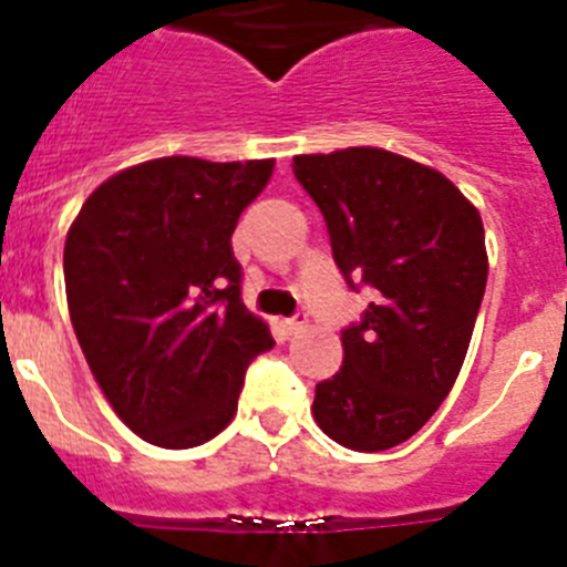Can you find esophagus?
Instances as JSON below:
<instances>
[{
    "mask_svg": "<svg viewBox=\"0 0 567 567\" xmlns=\"http://www.w3.org/2000/svg\"><path fill=\"white\" fill-rule=\"evenodd\" d=\"M307 323H309L307 312H298L295 318L284 320V329H287L289 334H298V332H303V329H307Z\"/></svg>",
    "mask_w": 567,
    "mask_h": 567,
    "instance_id": "34e87169",
    "label": "esophagus"
}]
</instances>
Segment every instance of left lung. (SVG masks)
I'll list each match as a JSON object with an SVG mask.
<instances>
[{"instance_id": "left-lung-1", "label": "left lung", "mask_w": 567, "mask_h": 567, "mask_svg": "<svg viewBox=\"0 0 567 567\" xmlns=\"http://www.w3.org/2000/svg\"><path fill=\"white\" fill-rule=\"evenodd\" d=\"M343 278L374 289L340 334L343 365L315 389V423L354 452H385L440 409L468 352L488 280L477 207L434 167L380 147L295 155Z\"/></svg>"}]
</instances>
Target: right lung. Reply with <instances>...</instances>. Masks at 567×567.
I'll return each mask as SVG.
<instances>
[{
  "label": "right lung",
  "instance_id": "add662e5",
  "mask_svg": "<svg viewBox=\"0 0 567 567\" xmlns=\"http://www.w3.org/2000/svg\"><path fill=\"white\" fill-rule=\"evenodd\" d=\"M272 169L153 158L110 175L70 224V323L113 412L147 443L193 449L224 432L249 360L272 349L229 247Z\"/></svg>",
  "mask_w": 567,
  "mask_h": 567
}]
</instances>
